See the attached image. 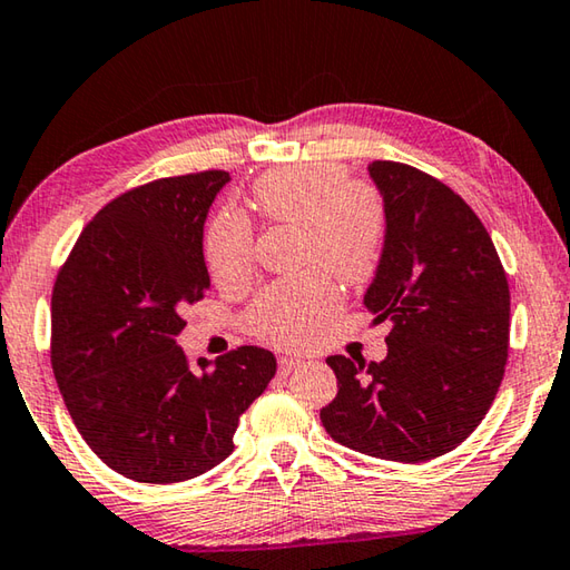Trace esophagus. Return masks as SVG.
Instances as JSON below:
<instances>
[{
    "label": "esophagus",
    "mask_w": 570,
    "mask_h": 570,
    "mask_svg": "<svg viewBox=\"0 0 570 570\" xmlns=\"http://www.w3.org/2000/svg\"><path fill=\"white\" fill-rule=\"evenodd\" d=\"M297 367H303V361H297V357H279V371H283L285 375L295 373Z\"/></svg>",
    "instance_id": "1"
}]
</instances>
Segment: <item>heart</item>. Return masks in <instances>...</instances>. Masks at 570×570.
Here are the masks:
<instances>
[{
  "label": "heart",
  "instance_id": "1",
  "mask_svg": "<svg viewBox=\"0 0 570 570\" xmlns=\"http://www.w3.org/2000/svg\"><path fill=\"white\" fill-rule=\"evenodd\" d=\"M267 223L297 225L301 275L267 285L245 313V331L277 347L311 345L341 311V287L375 275L387 235L383 195L363 179H347L337 163H303L273 169L253 185ZM205 263L217 285H239L253 275L255 233L239 213L217 215L205 235Z\"/></svg>",
  "mask_w": 570,
  "mask_h": 570
}]
</instances>
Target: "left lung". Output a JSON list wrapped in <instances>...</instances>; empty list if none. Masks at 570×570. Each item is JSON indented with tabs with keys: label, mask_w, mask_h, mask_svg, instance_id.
Listing matches in <instances>:
<instances>
[{
	"label": "left lung",
	"mask_w": 570,
	"mask_h": 570,
	"mask_svg": "<svg viewBox=\"0 0 570 570\" xmlns=\"http://www.w3.org/2000/svg\"><path fill=\"white\" fill-rule=\"evenodd\" d=\"M387 235L365 307L387 321L381 363L331 355L337 395L321 411L333 441L395 463L461 445L501 387L511 293L495 245L465 199L393 159L367 165Z\"/></svg>",
	"instance_id": "1"
}]
</instances>
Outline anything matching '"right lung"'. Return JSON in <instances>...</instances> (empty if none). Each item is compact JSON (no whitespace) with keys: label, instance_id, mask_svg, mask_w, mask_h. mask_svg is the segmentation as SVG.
I'll use <instances>...</instances> for the list:
<instances>
[{"label":"right lung","instance_id":"add662e5","mask_svg":"<svg viewBox=\"0 0 570 570\" xmlns=\"http://www.w3.org/2000/svg\"><path fill=\"white\" fill-rule=\"evenodd\" d=\"M223 169L159 177L89 219L52 291V371L79 435L137 483L169 485L233 453V435L275 377V355L239 345L199 357L175 343L209 275L203 227Z\"/></svg>","mask_w":570,"mask_h":570}]
</instances>
